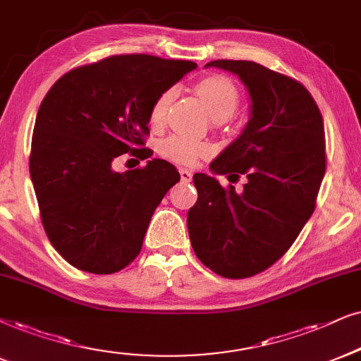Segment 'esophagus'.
<instances>
[{
	"label": "esophagus",
	"instance_id": "obj_1",
	"mask_svg": "<svg viewBox=\"0 0 361 361\" xmlns=\"http://www.w3.org/2000/svg\"><path fill=\"white\" fill-rule=\"evenodd\" d=\"M191 171H188V170H185V168H181L180 170V178H181V181H183V183H188V181L191 180Z\"/></svg>",
	"mask_w": 361,
	"mask_h": 361
}]
</instances>
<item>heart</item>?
<instances>
[{"label": "heart", "instance_id": "heart-1", "mask_svg": "<svg viewBox=\"0 0 361 361\" xmlns=\"http://www.w3.org/2000/svg\"><path fill=\"white\" fill-rule=\"evenodd\" d=\"M196 93L203 99L204 106L208 108L209 115L214 120H228L230 116H233L240 104V93L236 86L220 75L207 76V78L200 80L196 83ZM171 99L173 90L163 91L154 99L152 106V123L159 125L163 121ZM158 152L163 158L178 163V165H193L200 158L209 157L212 148L207 143H202V141H195L180 135H171L159 143Z\"/></svg>", "mask_w": 361, "mask_h": 361}]
</instances>
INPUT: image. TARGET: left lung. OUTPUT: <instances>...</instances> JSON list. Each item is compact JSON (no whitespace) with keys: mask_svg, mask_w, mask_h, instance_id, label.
Here are the masks:
<instances>
[{"mask_svg":"<svg viewBox=\"0 0 361 361\" xmlns=\"http://www.w3.org/2000/svg\"><path fill=\"white\" fill-rule=\"evenodd\" d=\"M204 66L238 75L252 98L245 131L209 165L218 175H245L246 183L236 193L196 173L188 233L204 267L238 280L276 263L314 212L326 170L325 126L310 91L291 76L241 59Z\"/></svg>","mask_w":361,"mask_h":361,"instance_id":"8db88e82","label":"left lung"}]
</instances>
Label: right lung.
Here are the masks:
<instances>
[{"label": "right lung", "mask_w": 361, "mask_h": 361, "mask_svg": "<svg viewBox=\"0 0 361 361\" xmlns=\"http://www.w3.org/2000/svg\"><path fill=\"white\" fill-rule=\"evenodd\" d=\"M196 63L115 54L71 71L41 102L30 173L54 250L78 270L111 275L138 257L152 214L180 181L165 159L118 173L113 159L145 147L152 106Z\"/></svg>", "instance_id": "1"}]
</instances>
